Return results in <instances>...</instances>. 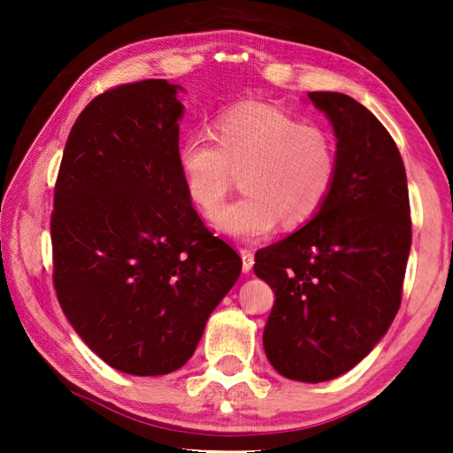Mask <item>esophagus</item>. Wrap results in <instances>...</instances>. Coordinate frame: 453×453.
I'll return each mask as SVG.
<instances>
[{
	"label": "esophagus",
	"mask_w": 453,
	"mask_h": 453,
	"mask_svg": "<svg viewBox=\"0 0 453 453\" xmlns=\"http://www.w3.org/2000/svg\"><path fill=\"white\" fill-rule=\"evenodd\" d=\"M240 256H242V270H243V273H250L251 267H254V251H251V250H242Z\"/></svg>",
	"instance_id": "esophagus-1"
}]
</instances>
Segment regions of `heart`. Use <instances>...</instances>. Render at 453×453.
I'll list each match as a JSON object with an SVG mask.
<instances>
[{
    "instance_id": "obj_1",
    "label": "heart",
    "mask_w": 453,
    "mask_h": 453,
    "mask_svg": "<svg viewBox=\"0 0 453 453\" xmlns=\"http://www.w3.org/2000/svg\"><path fill=\"white\" fill-rule=\"evenodd\" d=\"M178 167L188 197L213 216L242 175L243 197L221 210L213 227L234 240H259L281 219H310L329 196L337 173L334 137L300 124L280 107L242 104L219 113L213 137L194 134L181 142Z\"/></svg>"
}]
</instances>
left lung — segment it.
<instances>
[{
	"label": "left lung",
	"instance_id": "left-lung-1",
	"mask_svg": "<svg viewBox=\"0 0 453 453\" xmlns=\"http://www.w3.org/2000/svg\"><path fill=\"white\" fill-rule=\"evenodd\" d=\"M335 134L337 173L297 232L256 254L273 289L264 349L283 378L319 383L378 346L402 302L411 245L405 167L392 135L354 97L311 91Z\"/></svg>",
	"mask_w": 453,
	"mask_h": 453
}]
</instances>
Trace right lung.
Masks as SVG:
<instances>
[{"mask_svg":"<svg viewBox=\"0 0 453 453\" xmlns=\"http://www.w3.org/2000/svg\"><path fill=\"white\" fill-rule=\"evenodd\" d=\"M178 91L145 80L97 96L67 137L53 196L61 310L96 356L129 375L180 370L242 272L183 188Z\"/></svg>","mask_w":453,"mask_h":453,"instance_id":"1","label":"right lung"}]
</instances>
